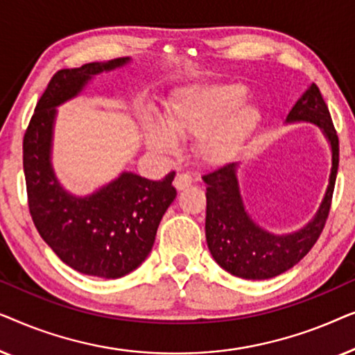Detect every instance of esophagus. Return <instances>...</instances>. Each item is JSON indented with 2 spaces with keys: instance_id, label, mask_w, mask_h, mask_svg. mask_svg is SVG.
Listing matches in <instances>:
<instances>
[{
  "instance_id": "34e87169",
  "label": "esophagus",
  "mask_w": 355,
  "mask_h": 355,
  "mask_svg": "<svg viewBox=\"0 0 355 355\" xmlns=\"http://www.w3.org/2000/svg\"><path fill=\"white\" fill-rule=\"evenodd\" d=\"M191 184H192V178L189 176L187 173L176 174V179H174V187H176L178 191H184V189H187Z\"/></svg>"
}]
</instances>
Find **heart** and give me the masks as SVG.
I'll return each mask as SVG.
<instances>
[{
    "label": "heart",
    "mask_w": 355,
    "mask_h": 355,
    "mask_svg": "<svg viewBox=\"0 0 355 355\" xmlns=\"http://www.w3.org/2000/svg\"><path fill=\"white\" fill-rule=\"evenodd\" d=\"M247 95L249 90L242 84L198 85L178 92L163 116L164 128L157 121H147L150 147L173 153L176 137L197 139L198 159L207 164L227 162L259 125V110L242 103Z\"/></svg>",
    "instance_id": "1"
}]
</instances>
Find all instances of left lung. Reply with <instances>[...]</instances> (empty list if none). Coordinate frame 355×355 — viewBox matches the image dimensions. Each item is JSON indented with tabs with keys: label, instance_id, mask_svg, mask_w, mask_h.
<instances>
[{
	"label": "left lung",
	"instance_id": "left-lung-1",
	"mask_svg": "<svg viewBox=\"0 0 355 355\" xmlns=\"http://www.w3.org/2000/svg\"><path fill=\"white\" fill-rule=\"evenodd\" d=\"M286 121L317 124L331 145V174L327 193L317 215L302 230L293 234L276 236L255 225L242 202L236 163H227L202 176L207 184L205 236L208 249L221 268L244 279L275 278L299 263L318 241L331 208L339 166V139L317 85L309 87L289 111Z\"/></svg>",
	"mask_w": 355,
	"mask_h": 355
}]
</instances>
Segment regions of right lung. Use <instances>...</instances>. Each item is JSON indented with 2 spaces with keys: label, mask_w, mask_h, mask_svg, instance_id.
Segmentation results:
<instances>
[{
  "label": "right lung",
  "mask_w": 355,
  "mask_h": 355,
  "mask_svg": "<svg viewBox=\"0 0 355 355\" xmlns=\"http://www.w3.org/2000/svg\"><path fill=\"white\" fill-rule=\"evenodd\" d=\"M129 58L61 69L38 100L24 135V174L28 211L42 239L84 275L121 278L152 250L159 221L176 198L174 171L162 181L123 173L89 197H74L60 186L50 155L56 106L74 98L100 72L124 66Z\"/></svg>",
  "instance_id": "right-lung-1"
}]
</instances>
